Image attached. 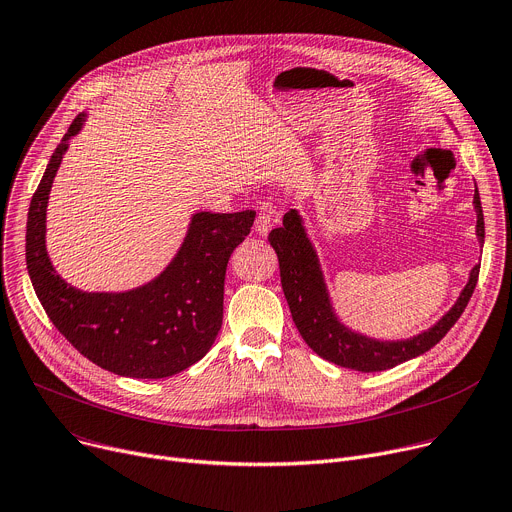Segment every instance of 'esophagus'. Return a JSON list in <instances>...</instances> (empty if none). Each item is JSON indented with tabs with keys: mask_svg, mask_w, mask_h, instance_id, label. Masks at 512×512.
Wrapping results in <instances>:
<instances>
[{
	"mask_svg": "<svg viewBox=\"0 0 512 512\" xmlns=\"http://www.w3.org/2000/svg\"><path fill=\"white\" fill-rule=\"evenodd\" d=\"M272 223H274V217L270 213H258V217L254 221V229H256V233L266 235L272 229Z\"/></svg>",
	"mask_w": 512,
	"mask_h": 512,
	"instance_id": "34e87169",
	"label": "esophagus"
}]
</instances>
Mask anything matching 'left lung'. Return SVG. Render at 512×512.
Segmentation results:
<instances>
[{
	"instance_id": "left-lung-1",
	"label": "left lung",
	"mask_w": 512,
	"mask_h": 512,
	"mask_svg": "<svg viewBox=\"0 0 512 512\" xmlns=\"http://www.w3.org/2000/svg\"><path fill=\"white\" fill-rule=\"evenodd\" d=\"M474 207L478 213L476 231L480 242L484 244V213L478 188L474 194ZM268 242L279 256L283 291L293 322L307 346L316 355L334 365L363 373L391 369L418 355H424L426 350L441 342L443 336L461 318L471 293L476 289L480 274V264H476L469 272V281L461 291L457 303L430 330L408 340L383 342L348 330L336 318L316 250H313L311 242L307 240L303 221L295 209L285 213L281 227L268 233Z\"/></svg>"
}]
</instances>
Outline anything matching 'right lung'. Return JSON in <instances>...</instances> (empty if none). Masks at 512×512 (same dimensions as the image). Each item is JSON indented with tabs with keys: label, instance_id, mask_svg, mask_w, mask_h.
Listing matches in <instances>:
<instances>
[{
	"label": "right lung",
	"instance_id": "add662e5",
	"mask_svg": "<svg viewBox=\"0 0 512 512\" xmlns=\"http://www.w3.org/2000/svg\"><path fill=\"white\" fill-rule=\"evenodd\" d=\"M84 121V112L75 116L32 194L26 266L34 293L55 328L98 367L135 379L172 377L213 346L223 322L227 262L250 233L256 211L192 215L176 258L139 289L86 293L67 285L45 246L47 203L69 139Z\"/></svg>",
	"mask_w": 512,
	"mask_h": 512
}]
</instances>
